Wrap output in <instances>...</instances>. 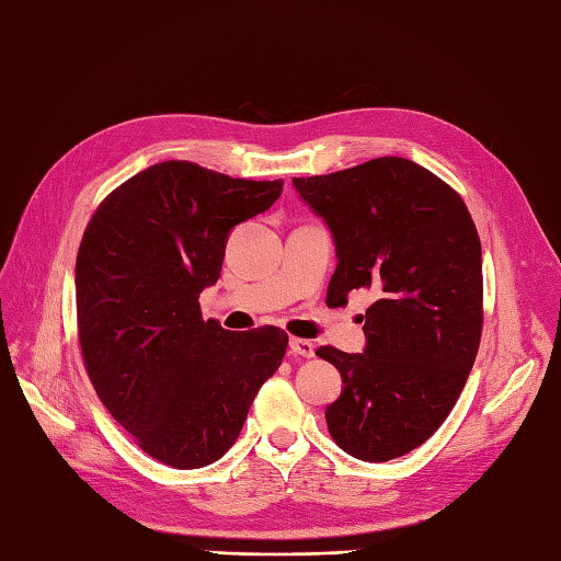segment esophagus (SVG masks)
I'll use <instances>...</instances> for the list:
<instances>
[{"instance_id": "1", "label": "esophagus", "mask_w": 561, "mask_h": 561, "mask_svg": "<svg viewBox=\"0 0 561 561\" xmlns=\"http://www.w3.org/2000/svg\"><path fill=\"white\" fill-rule=\"evenodd\" d=\"M290 353L293 356H302V358H312L314 356V344L307 339H290Z\"/></svg>"}]
</instances>
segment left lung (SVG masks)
<instances>
[{
  "label": "left lung",
  "instance_id": "1",
  "mask_svg": "<svg viewBox=\"0 0 561 561\" xmlns=\"http://www.w3.org/2000/svg\"><path fill=\"white\" fill-rule=\"evenodd\" d=\"M334 239L327 302L368 288L365 348L322 346L341 375L327 426L341 450L387 462L426 443L450 414L482 336V244L457 193L428 169L380 157L293 179Z\"/></svg>",
  "mask_w": 561,
  "mask_h": 561
}]
</instances>
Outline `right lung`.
<instances>
[{
	"label": "right lung",
	"instance_id": "right-lung-1",
	"mask_svg": "<svg viewBox=\"0 0 561 561\" xmlns=\"http://www.w3.org/2000/svg\"><path fill=\"white\" fill-rule=\"evenodd\" d=\"M280 193V179L162 162L113 191L79 244L77 324L91 385L137 445L176 470L232 448L288 348L278 327L232 334L203 322L198 305L220 278L230 232Z\"/></svg>",
	"mask_w": 561,
	"mask_h": 561
}]
</instances>
